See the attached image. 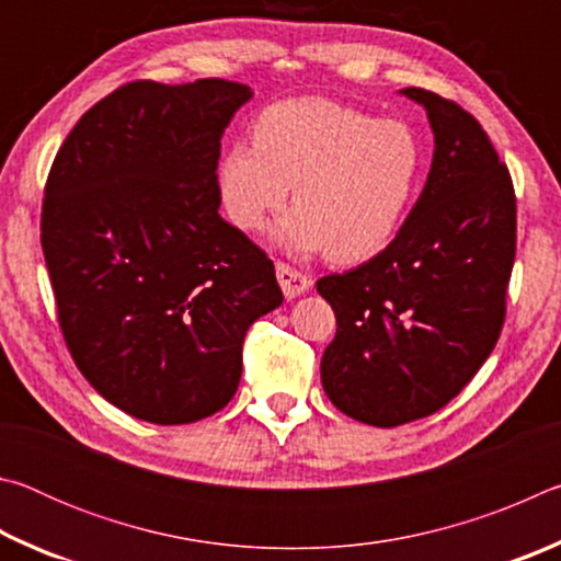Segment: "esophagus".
I'll list each match as a JSON object with an SVG mask.
<instances>
[{
    "mask_svg": "<svg viewBox=\"0 0 561 561\" xmlns=\"http://www.w3.org/2000/svg\"><path fill=\"white\" fill-rule=\"evenodd\" d=\"M277 279H279L284 297L287 299L301 297V294L311 287V279L307 277V274H301L299 270L289 267L287 262H277Z\"/></svg>",
    "mask_w": 561,
    "mask_h": 561,
    "instance_id": "esophagus-1",
    "label": "esophagus"
}]
</instances>
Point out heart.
<instances>
[{
	"label": "heart",
	"instance_id": "b5f03b06",
	"mask_svg": "<svg viewBox=\"0 0 561 561\" xmlns=\"http://www.w3.org/2000/svg\"><path fill=\"white\" fill-rule=\"evenodd\" d=\"M252 136L217 163V193L237 227L260 230L291 187L297 207L272 230L282 250L356 264L393 242L423 175V148L405 123L301 96L264 108Z\"/></svg>",
	"mask_w": 561,
	"mask_h": 561
}]
</instances>
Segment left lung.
<instances>
[{
	"instance_id": "1",
	"label": "left lung",
	"mask_w": 561,
	"mask_h": 561,
	"mask_svg": "<svg viewBox=\"0 0 561 561\" xmlns=\"http://www.w3.org/2000/svg\"><path fill=\"white\" fill-rule=\"evenodd\" d=\"M401 93L435 138L423 193L383 252L317 282L336 314L321 383L378 428L440 411L480 371L505 324L517 242L515 187L480 123L433 91Z\"/></svg>"
}]
</instances>
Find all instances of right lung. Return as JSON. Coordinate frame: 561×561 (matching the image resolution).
Here are the masks:
<instances>
[{
    "label": "right lung",
    "mask_w": 561,
    "mask_h": 561,
    "mask_svg": "<svg viewBox=\"0 0 561 561\" xmlns=\"http://www.w3.org/2000/svg\"><path fill=\"white\" fill-rule=\"evenodd\" d=\"M254 96L225 79L130 81L54 158L42 247L66 346L123 413L158 425L220 411L242 344L277 309L274 264L220 217V138Z\"/></svg>",
    "instance_id": "obj_1"
}]
</instances>
